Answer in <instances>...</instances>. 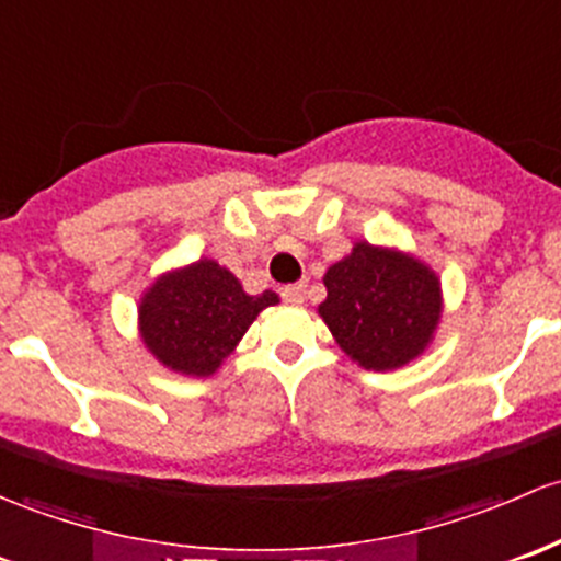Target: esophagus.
Wrapping results in <instances>:
<instances>
[{"label": "esophagus", "instance_id": "obj_1", "mask_svg": "<svg viewBox=\"0 0 561 561\" xmlns=\"http://www.w3.org/2000/svg\"><path fill=\"white\" fill-rule=\"evenodd\" d=\"M280 297L286 299L288 305H302L305 302V283H291L280 291Z\"/></svg>", "mask_w": 561, "mask_h": 561}]
</instances>
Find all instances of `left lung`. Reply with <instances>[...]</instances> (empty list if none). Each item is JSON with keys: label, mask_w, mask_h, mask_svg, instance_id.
<instances>
[{"label": "left lung", "mask_w": 561, "mask_h": 561, "mask_svg": "<svg viewBox=\"0 0 561 561\" xmlns=\"http://www.w3.org/2000/svg\"><path fill=\"white\" fill-rule=\"evenodd\" d=\"M321 321L351 362L391 373L424 356L443 319L440 275L415 253L356 240L323 273Z\"/></svg>", "instance_id": "obj_1"}]
</instances>
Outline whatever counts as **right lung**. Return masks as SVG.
Instances as JSON below:
<instances>
[{
	"label": "right lung",
	"mask_w": 561,
	"mask_h": 561,
	"mask_svg": "<svg viewBox=\"0 0 561 561\" xmlns=\"http://www.w3.org/2000/svg\"><path fill=\"white\" fill-rule=\"evenodd\" d=\"M278 294H248L232 270L196 259L156 275L137 302V334L148 354L170 373L210 378Z\"/></svg>",
	"instance_id": "add662e5"
}]
</instances>
